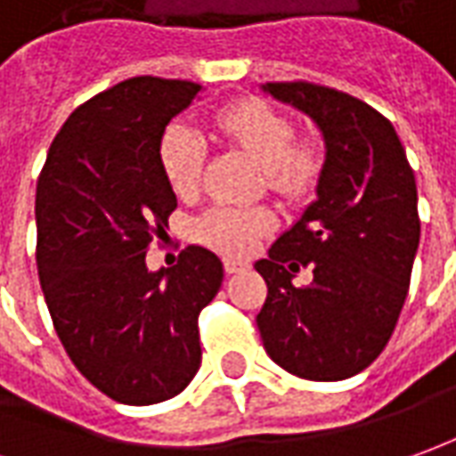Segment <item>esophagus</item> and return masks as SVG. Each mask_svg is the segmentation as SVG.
Masks as SVG:
<instances>
[{
	"label": "esophagus",
	"mask_w": 456,
	"mask_h": 456,
	"mask_svg": "<svg viewBox=\"0 0 456 456\" xmlns=\"http://www.w3.org/2000/svg\"><path fill=\"white\" fill-rule=\"evenodd\" d=\"M249 267L244 259H234V256H227L224 259V269H227V274H237V272H244V269Z\"/></svg>",
	"instance_id": "obj_1"
}]
</instances>
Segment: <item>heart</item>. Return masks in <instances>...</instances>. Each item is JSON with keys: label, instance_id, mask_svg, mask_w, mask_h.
I'll use <instances>...</instances> for the list:
<instances>
[{"label": "heart", "instance_id": "obj_1", "mask_svg": "<svg viewBox=\"0 0 456 456\" xmlns=\"http://www.w3.org/2000/svg\"><path fill=\"white\" fill-rule=\"evenodd\" d=\"M219 134L265 167L272 187L284 194H302L314 184L322 167L317 144H294V124L265 102L244 99L215 117ZM204 144L187 126H169L159 142V167L176 197H191L200 189ZM269 227L265 212L240 207H215L197 222V237L224 252H247Z\"/></svg>", "mask_w": 456, "mask_h": 456}]
</instances>
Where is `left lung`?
Returning a JSON list of instances; mask_svg holds the SVG:
<instances>
[{
    "label": "left lung",
    "mask_w": 456,
    "mask_h": 456,
    "mask_svg": "<svg viewBox=\"0 0 456 456\" xmlns=\"http://www.w3.org/2000/svg\"><path fill=\"white\" fill-rule=\"evenodd\" d=\"M324 139L317 200L254 269L267 281L256 327L281 370L339 382L367 370L395 332L419 247L417 184L392 122L362 99L309 82H269ZM315 277L294 288L293 274Z\"/></svg>",
    "instance_id": "8db88e82"
}]
</instances>
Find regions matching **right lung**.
Here are the masks:
<instances>
[{
  "mask_svg": "<svg viewBox=\"0 0 456 456\" xmlns=\"http://www.w3.org/2000/svg\"><path fill=\"white\" fill-rule=\"evenodd\" d=\"M200 89L134 77L102 92L59 129L37 182V269L57 337L122 404H157L194 379L197 319L224 280L219 256L194 244L172 269L144 259L176 209L159 142Z\"/></svg>",
  "mask_w": 456,
  "mask_h": 456,
  "instance_id": "1",
  "label": "right lung"
}]
</instances>
